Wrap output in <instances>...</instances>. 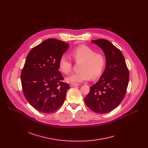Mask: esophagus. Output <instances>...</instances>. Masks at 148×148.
Masks as SVG:
<instances>
[{
	"label": "esophagus",
	"instance_id": "esophagus-1",
	"mask_svg": "<svg viewBox=\"0 0 148 148\" xmlns=\"http://www.w3.org/2000/svg\"><path fill=\"white\" fill-rule=\"evenodd\" d=\"M79 86L78 84H77V83H70V87H76V86Z\"/></svg>",
	"mask_w": 148,
	"mask_h": 148
}]
</instances>
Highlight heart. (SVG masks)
<instances>
[{"label": "heart", "mask_w": 148, "mask_h": 148, "mask_svg": "<svg viewBox=\"0 0 148 148\" xmlns=\"http://www.w3.org/2000/svg\"><path fill=\"white\" fill-rule=\"evenodd\" d=\"M71 55L75 61H81L80 71L70 75L67 80L70 82H82L92 78L98 77L102 73L105 64L106 57L101 53H95L92 48L86 45H80L74 48ZM60 70L66 74H69L73 67V61L71 58L64 54L59 60Z\"/></svg>", "instance_id": "heart-1"}]
</instances>
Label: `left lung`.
Wrapping results in <instances>:
<instances>
[{
  "instance_id": "1",
  "label": "left lung",
  "mask_w": 148,
  "mask_h": 148,
  "mask_svg": "<svg viewBox=\"0 0 148 148\" xmlns=\"http://www.w3.org/2000/svg\"><path fill=\"white\" fill-rule=\"evenodd\" d=\"M92 42L103 50L106 67L97 82L90 87L84 101L94 112L106 114L116 108L123 100L128 85L130 72L122 53L110 41L97 39Z\"/></svg>"
}]
</instances>
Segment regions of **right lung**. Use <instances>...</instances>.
<instances>
[{
	"instance_id": "right-lung-1",
	"label": "right lung",
	"mask_w": 148,
	"mask_h": 148,
	"mask_svg": "<svg viewBox=\"0 0 148 148\" xmlns=\"http://www.w3.org/2000/svg\"><path fill=\"white\" fill-rule=\"evenodd\" d=\"M69 46L62 41L49 38L27 56L20 76L22 90L29 103L39 112H54L64 102L70 87L62 81L59 60Z\"/></svg>"
}]
</instances>
